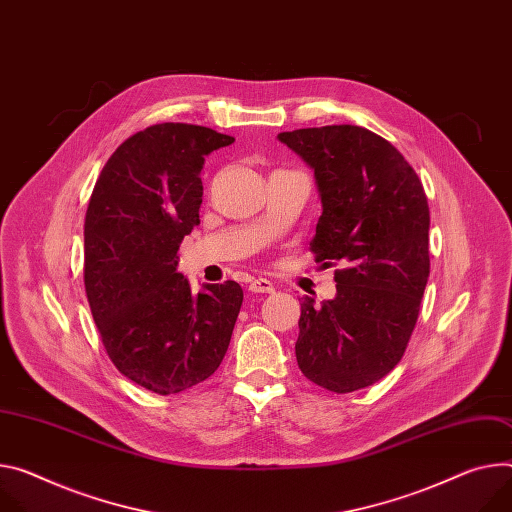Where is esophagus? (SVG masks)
<instances>
[{"instance_id":"obj_1","label":"esophagus","mask_w":512,"mask_h":512,"mask_svg":"<svg viewBox=\"0 0 512 512\" xmlns=\"http://www.w3.org/2000/svg\"><path fill=\"white\" fill-rule=\"evenodd\" d=\"M249 290H251L253 294H273V292H275L273 284H271L269 280H265V277H257V280H253L251 286H249Z\"/></svg>"}]
</instances>
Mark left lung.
<instances>
[{"label": "left lung", "instance_id": "left-lung-1", "mask_svg": "<svg viewBox=\"0 0 512 512\" xmlns=\"http://www.w3.org/2000/svg\"><path fill=\"white\" fill-rule=\"evenodd\" d=\"M277 138L314 171L316 261L341 265L333 300L302 302L298 367L331 392H355L388 376L412 335L429 280L427 196L406 159L367 128H300Z\"/></svg>", "mask_w": 512, "mask_h": 512}]
</instances>
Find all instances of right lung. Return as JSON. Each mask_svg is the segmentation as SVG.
Wrapping results in <instances>:
<instances>
[{
	"mask_svg": "<svg viewBox=\"0 0 512 512\" xmlns=\"http://www.w3.org/2000/svg\"><path fill=\"white\" fill-rule=\"evenodd\" d=\"M235 138L165 122L132 134L104 165L85 228V294L122 376L167 396L208 380L243 304L237 282L196 294L177 251L200 224L206 157Z\"/></svg>",
	"mask_w": 512,
	"mask_h": 512,
	"instance_id": "1",
	"label": "right lung"
}]
</instances>
